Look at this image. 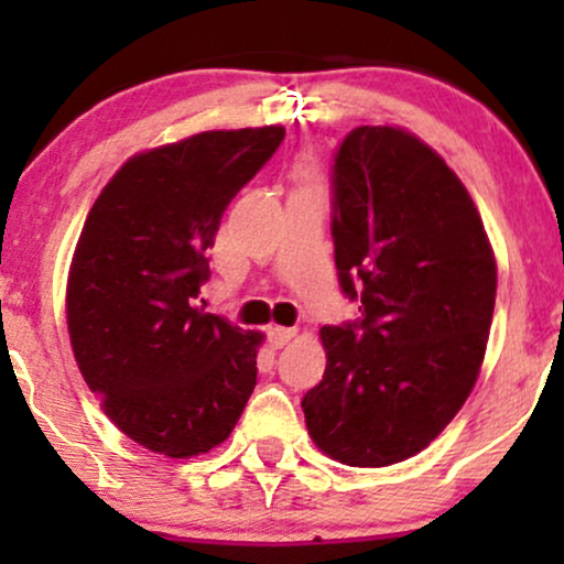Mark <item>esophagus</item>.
<instances>
[{"mask_svg":"<svg viewBox=\"0 0 564 564\" xmlns=\"http://www.w3.org/2000/svg\"><path fill=\"white\" fill-rule=\"evenodd\" d=\"M296 336V332L294 328H281V326H273L268 332V341H270V347H275V349H281L283 345H289L291 339H294Z\"/></svg>","mask_w":564,"mask_h":564,"instance_id":"obj_1","label":"esophagus"}]
</instances>
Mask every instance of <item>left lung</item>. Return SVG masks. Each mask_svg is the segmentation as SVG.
I'll return each instance as SVG.
<instances>
[{
	"instance_id": "1",
	"label": "left lung",
	"mask_w": 564,
	"mask_h": 564,
	"mask_svg": "<svg viewBox=\"0 0 564 564\" xmlns=\"http://www.w3.org/2000/svg\"><path fill=\"white\" fill-rule=\"evenodd\" d=\"M332 238L360 318L321 328L328 360L302 398L304 424L336 462L387 467L426 448L469 398L496 260L462 180L394 127H355L334 153Z\"/></svg>"
}]
</instances>
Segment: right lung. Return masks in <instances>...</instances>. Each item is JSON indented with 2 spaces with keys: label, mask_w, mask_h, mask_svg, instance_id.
Returning <instances> with one entry per match:
<instances>
[{
  "label": "right lung",
  "mask_w": 564,
  "mask_h": 564,
  "mask_svg": "<svg viewBox=\"0 0 564 564\" xmlns=\"http://www.w3.org/2000/svg\"><path fill=\"white\" fill-rule=\"evenodd\" d=\"M286 129H219L129 159L84 223L68 275V334L111 422L170 458L230 435L257 384L262 334L196 307L230 198Z\"/></svg>",
  "instance_id": "add662e5"
}]
</instances>
